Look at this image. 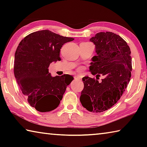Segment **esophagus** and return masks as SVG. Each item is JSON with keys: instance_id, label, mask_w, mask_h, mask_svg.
Here are the masks:
<instances>
[{"instance_id": "1", "label": "esophagus", "mask_w": 147, "mask_h": 147, "mask_svg": "<svg viewBox=\"0 0 147 147\" xmlns=\"http://www.w3.org/2000/svg\"><path fill=\"white\" fill-rule=\"evenodd\" d=\"M74 79H75V80H80V78L79 76H74Z\"/></svg>"}]
</instances>
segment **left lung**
<instances>
[{"mask_svg": "<svg viewBox=\"0 0 147 147\" xmlns=\"http://www.w3.org/2000/svg\"><path fill=\"white\" fill-rule=\"evenodd\" d=\"M89 41L95 45L96 53L91 59L89 71L105 78L99 82L97 78L84 76L80 100L87 110L100 113L115 105L125 91L132 69L131 51L126 42L113 32H99Z\"/></svg>", "mask_w": 147, "mask_h": 147, "instance_id": "left-lung-1", "label": "left lung"}]
</instances>
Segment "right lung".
I'll return each mask as SVG.
<instances>
[{"instance_id": "add662e5", "label": "right lung", "mask_w": 147, "mask_h": 147, "mask_svg": "<svg viewBox=\"0 0 147 147\" xmlns=\"http://www.w3.org/2000/svg\"><path fill=\"white\" fill-rule=\"evenodd\" d=\"M43 30L30 34L22 40L15 53L13 71L22 93L30 105L40 112L59 106L67 86L74 78L69 74L52 76L49 67L60 61L63 44L74 40Z\"/></svg>"}]
</instances>
